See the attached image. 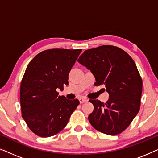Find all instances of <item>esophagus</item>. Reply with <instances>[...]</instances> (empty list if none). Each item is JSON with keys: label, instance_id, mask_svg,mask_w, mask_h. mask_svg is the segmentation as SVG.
Returning a JSON list of instances; mask_svg holds the SVG:
<instances>
[{"label": "esophagus", "instance_id": "esophagus-1", "mask_svg": "<svg viewBox=\"0 0 158 158\" xmlns=\"http://www.w3.org/2000/svg\"><path fill=\"white\" fill-rule=\"evenodd\" d=\"M88 100L86 98H84V97H81V98H79V101L81 103H83L85 102H87Z\"/></svg>", "mask_w": 158, "mask_h": 158}]
</instances>
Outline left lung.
I'll return each instance as SVG.
<instances>
[{
	"label": "left lung",
	"instance_id": "8db88e82",
	"mask_svg": "<svg viewBox=\"0 0 158 158\" xmlns=\"http://www.w3.org/2000/svg\"><path fill=\"white\" fill-rule=\"evenodd\" d=\"M77 62L94 75L96 85H105L106 103L90 100L94 106L88 120L101 132L116 135L125 130L140 108L142 81L135 62L123 49L103 45L85 50Z\"/></svg>",
	"mask_w": 158,
	"mask_h": 158
}]
</instances>
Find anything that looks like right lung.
Segmentation results:
<instances>
[{
	"label": "right lung",
	"mask_w": 158,
	"mask_h": 158,
	"mask_svg": "<svg viewBox=\"0 0 158 158\" xmlns=\"http://www.w3.org/2000/svg\"><path fill=\"white\" fill-rule=\"evenodd\" d=\"M82 49H52L39 53L26 69L21 83L22 117L35 135L53 136L62 131L77 106V99L58 96L68 85L69 73Z\"/></svg>",
	"instance_id": "add662e5"
}]
</instances>
